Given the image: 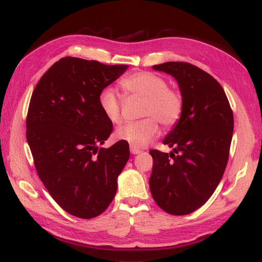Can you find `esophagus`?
Returning <instances> with one entry per match:
<instances>
[{
  "label": "esophagus",
  "instance_id": "1",
  "mask_svg": "<svg viewBox=\"0 0 262 262\" xmlns=\"http://www.w3.org/2000/svg\"><path fill=\"white\" fill-rule=\"evenodd\" d=\"M142 151L140 148H135V147H132L130 146V153L132 154H140Z\"/></svg>",
  "mask_w": 262,
  "mask_h": 262
}]
</instances>
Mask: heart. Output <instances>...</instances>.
Here are the masks:
<instances>
[{
    "label": "heart",
    "mask_w": 262,
    "mask_h": 262,
    "mask_svg": "<svg viewBox=\"0 0 262 262\" xmlns=\"http://www.w3.org/2000/svg\"><path fill=\"white\" fill-rule=\"evenodd\" d=\"M124 90L145 99L143 116H152L142 120L128 122L116 132V137L124 141L132 147L142 148L148 145L158 136L161 124L170 127L177 124L183 110V101L174 90L168 88V82L163 77L149 72H138L125 77L121 81ZM99 107L103 115L113 124L121 121V101L113 88H105L99 94Z\"/></svg>",
    "instance_id": "1"
}]
</instances>
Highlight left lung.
Returning <instances> with one entry per match:
<instances>
[{"instance_id":"obj_1","label":"left lung","mask_w":262,"mask_h":262,"mask_svg":"<svg viewBox=\"0 0 262 262\" xmlns=\"http://www.w3.org/2000/svg\"><path fill=\"white\" fill-rule=\"evenodd\" d=\"M153 70L174 77L183 110L163 140L173 148L170 154L149 151L153 158L149 190L166 213L187 215L207 202L223 177L234 126L233 113L223 88L197 66L166 62L154 65Z\"/></svg>"}]
</instances>
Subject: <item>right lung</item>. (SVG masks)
I'll return each instance as SVG.
<instances>
[{
    "instance_id": "right-lung-1",
    "label": "right lung",
    "mask_w": 262,
    "mask_h": 262,
    "mask_svg": "<svg viewBox=\"0 0 262 262\" xmlns=\"http://www.w3.org/2000/svg\"><path fill=\"white\" fill-rule=\"evenodd\" d=\"M127 69L64 57L32 92L27 141L38 176L55 202L80 219H93L108 208L129 159L124 141L100 147L113 132V122L98 102L100 92Z\"/></svg>"
}]
</instances>
